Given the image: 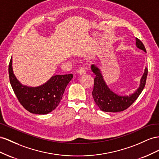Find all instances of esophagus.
<instances>
[{"mask_svg": "<svg viewBox=\"0 0 159 159\" xmlns=\"http://www.w3.org/2000/svg\"><path fill=\"white\" fill-rule=\"evenodd\" d=\"M77 72H78L80 75H83L86 73V70L84 69H83V68H79V69L77 70Z\"/></svg>", "mask_w": 159, "mask_h": 159, "instance_id": "1", "label": "esophagus"}]
</instances>
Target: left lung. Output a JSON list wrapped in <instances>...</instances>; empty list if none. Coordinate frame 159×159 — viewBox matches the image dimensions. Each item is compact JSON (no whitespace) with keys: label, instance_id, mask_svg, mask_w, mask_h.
<instances>
[{"label":"left lung","instance_id":"left-lung-1","mask_svg":"<svg viewBox=\"0 0 159 159\" xmlns=\"http://www.w3.org/2000/svg\"><path fill=\"white\" fill-rule=\"evenodd\" d=\"M137 47L147 52L143 43L139 39H136ZM91 70L95 75L94 79V87L93 90V97L98 108L102 111L109 112H116L126 110L137 99L140 94L142 93L146 84L148 74L147 68H145L144 72L140 80L139 89L129 96H119L108 89L104 80L99 69L93 65Z\"/></svg>","mask_w":159,"mask_h":159}]
</instances>
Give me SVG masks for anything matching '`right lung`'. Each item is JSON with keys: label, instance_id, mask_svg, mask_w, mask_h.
Here are the masks:
<instances>
[{"label": "right lung", "instance_id": "1", "mask_svg": "<svg viewBox=\"0 0 159 159\" xmlns=\"http://www.w3.org/2000/svg\"><path fill=\"white\" fill-rule=\"evenodd\" d=\"M11 87L20 105L26 111L37 115L51 112L58 107L67 84L72 79V74L55 75L47 82L37 87L22 85L13 73L12 58L8 66Z\"/></svg>", "mask_w": 159, "mask_h": 159}]
</instances>
